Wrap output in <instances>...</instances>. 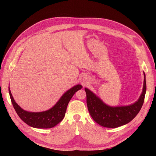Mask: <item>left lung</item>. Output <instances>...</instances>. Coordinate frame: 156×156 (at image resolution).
Wrapping results in <instances>:
<instances>
[{
  "instance_id": "1",
  "label": "left lung",
  "mask_w": 156,
  "mask_h": 156,
  "mask_svg": "<svg viewBox=\"0 0 156 156\" xmlns=\"http://www.w3.org/2000/svg\"><path fill=\"white\" fill-rule=\"evenodd\" d=\"M144 76L143 89L140 98L133 104L127 106H108L89 89L84 88L88 109L93 120L100 126L109 128H115L131 122L137 115L143 105L146 90L144 73Z\"/></svg>"
}]
</instances>
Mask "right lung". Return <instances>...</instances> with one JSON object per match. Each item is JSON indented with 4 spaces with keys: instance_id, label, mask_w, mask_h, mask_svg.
<instances>
[{
    "instance_id": "1",
    "label": "right lung",
    "mask_w": 156,
    "mask_h": 156,
    "mask_svg": "<svg viewBox=\"0 0 156 156\" xmlns=\"http://www.w3.org/2000/svg\"><path fill=\"white\" fill-rule=\"evenodd\" d=\"M82 88L83 87L81 84L74 86L66 92L60 98L58 101L50 109L38 112H28L23 110L14 100L10 87L8 90L14 109L23 122L32 127L48 129L55 127L62 120L66 111L68 103L75 93Z\"/></svg>"
}]
</instances>
